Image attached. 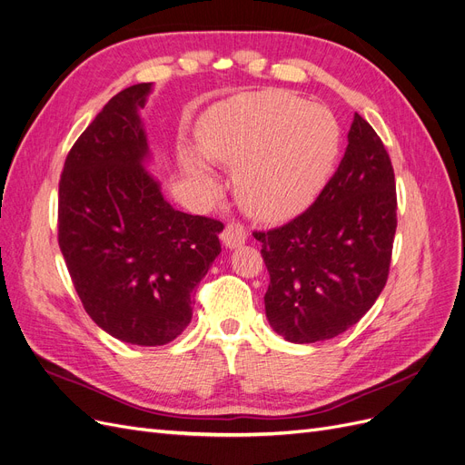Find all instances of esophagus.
<instances>
[{
  "label": "esophagus",
  "instance_id": "1",
  "mask_svg": "<svg viewBox=\"0 0 465 465\" xmlns=\"http://www.w3.org/2000/svg\"><path fill=\"white\" fill-rule=\"evenodd\" d=\"M247 242V232L239 222H232L228 223L226 228L222 232V243L226 245L228 249H235L239 245H243Z\"/></svg>",
  "mask_w": 465,
  "mask_h": 465
}]
</instances>
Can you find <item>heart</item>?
I'll return each mask as SVG.
<instances>
[{
  "label": "heart",
  "instance_id": "heart-1",
  "mask_svg": "<svg viewBox=\"0 0 465 465\" xmlns=\"http://www.w3.org/2000/svg\"><path fill=\"white\" fill-rule=\"evenodd\" d=\"M341 132L330 109L282 90L235 95L197 124L203 159L235 168L239 204L261 220L295 216L320 193L337 159ZM197 154L182 151L185 172L209 193L218 180Z\"/></svg>",
  "mask_w": 465,
  "mask_h": 465
}]
</instances>
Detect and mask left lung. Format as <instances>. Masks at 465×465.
<instances>
[{"label": "left lung", "mask_w": 465, "mask_h": 465, "mask_svg": "<svg viewBox=\"0 0 465 465\" xmlns=\"http://www.w3.org/2000/svg\"><path fill=\"white\" fill-rule=\"evenodd\" d=\"M397 189L380 135L354 114L349 145L308 209L270 232H254L270 273L272 330L289 342L333 339L362 318L387 283Z\"/></svg>", "instance_id": "left-lung-1"}]
</instances>
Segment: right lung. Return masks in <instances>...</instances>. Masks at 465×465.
I'll use <instances>...</instances> for the list:
<instances>
[{"mask_svg":"<svg viewBox=\"0 0 465 465\" xmlns=\"http://www.w3.org/2000/svg\"><path fill=\"white\" fill-rule=\"evenodd\" d=\"M151 84L116 94L68 151L59 247L84 311L114 339L157 347L192 322L193 291L220 254L223 223L176 211L145 170L140 109Z\"/></svg>","mask_w":465,"mask_h":465,"instance_id":"1","label":"right lung"}]
</instances>
